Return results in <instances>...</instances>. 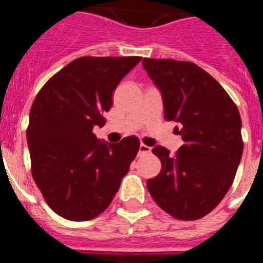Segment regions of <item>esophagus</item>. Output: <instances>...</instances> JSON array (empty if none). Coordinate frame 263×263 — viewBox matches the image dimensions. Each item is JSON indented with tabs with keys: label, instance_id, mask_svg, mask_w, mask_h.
I'll return each mask as SVG.
<instances>
[{
	"label": "esophagus",
	"instance_id": "obj_1",
	"mask_svg": "<svg viewBox=\"0 0 263 263\" xmlns=\"http://www.w3.org/2000/svg\"><path fill=\"white\" fill-rule=\"evenodd\" d=\"M149 152H151V147L143 144V143L139 145V153H149Z\"/></svg>",
	"mask_w": 263,
	"mask_h": 263
}]
</instances>
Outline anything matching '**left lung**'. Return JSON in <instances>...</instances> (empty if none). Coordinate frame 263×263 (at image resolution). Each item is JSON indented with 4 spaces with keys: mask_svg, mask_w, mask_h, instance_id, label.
<instances>
[{
    "mask_svg": "<svg viewBox=\"0 0 263 263\" xmlns=\"http://www.w3.org/2000/svg\"><path fill=\"white\" fill-rule=\"evenodd\" d=\"M142 63L161 90L164 119L180 124L183 140L173 156L162 145L152 149L162 168L147 181L148 191L173 218L196 220L215 209L234 181L243 153L239 111L220 83L192 62Z\"/></svg>",
    "mask_w": 263,
    "mask_h": 263,
    "instance_id": "1",
    "label": "left lung"
}]
</instances>
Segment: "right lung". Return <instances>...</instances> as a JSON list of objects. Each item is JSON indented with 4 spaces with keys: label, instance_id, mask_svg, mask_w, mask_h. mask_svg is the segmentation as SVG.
<instances>
[{
    "label": "right lung",
    "instance_id": "obj_1",
    "mask_svg": "<svg viewBox=\"0 0 263 263\" xmlns=\"http://www.w3.org/2000/svg\"><path fill=\"white\" fill-rule=\"evenodd\" d=\"M142 57H81L37 92L26 129L31 175L53 212L74 221L107 209L139 151V139L99 142L119 82Z\"/></svg>",
    "mask_w": 263,
    "mask_h": 263
}]
</instances>
